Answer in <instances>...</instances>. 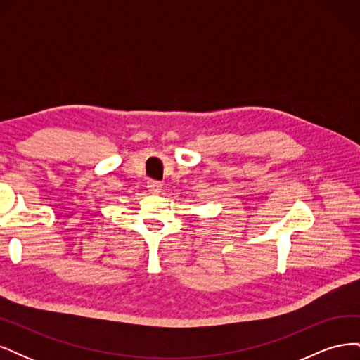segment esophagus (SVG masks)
Wrapping results in <instances>:
<instances>
[{"label": "esophagus", "mask_w": 360, "mask_h": 360, "mask_svg": "<svg viewBox=\"0 0 360 360\" xmlns=\"http://www.w3.org/2000/svg\"><path fill=\"white\" fill-rule=\"evenodd\" d=\"M147 189L151 193H158L162 189V184H160V181H156V180H148L147 181Z\"/></svg>", "instance_id": "obj_1"}]
</instances>
